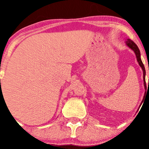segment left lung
I'll return each instance as SVG.
<instances>
[{"label": "left lung", "instance_id": "8db88e82", "mask_svg": "<svg viewBox=\"0 0 149 149\" xmlns=\"http://www.w3.org/2000/svg\"><path fill=\"white\" fill-rule=\"evenodd\" d=\"M126 45L129 48H130L132 50H133V52H134L135 55H136V60H137L138 63H139V65L141 66V69L143 71V85H144V88L145 90H146V80H145V76H146V70H145L144 66H143L142 61L141 59V54H140V51L139 49L138 48L137 45L134 43L132 40H131L130 39H127V41H126ZM148 85H149V82H148ZM146 92H145L144 95H146ZM145 96H143V100H144ZM143 100H142L143 102Z\"/></svg>", "mask_w": 149, "mask_h": 149}]
</instances>
